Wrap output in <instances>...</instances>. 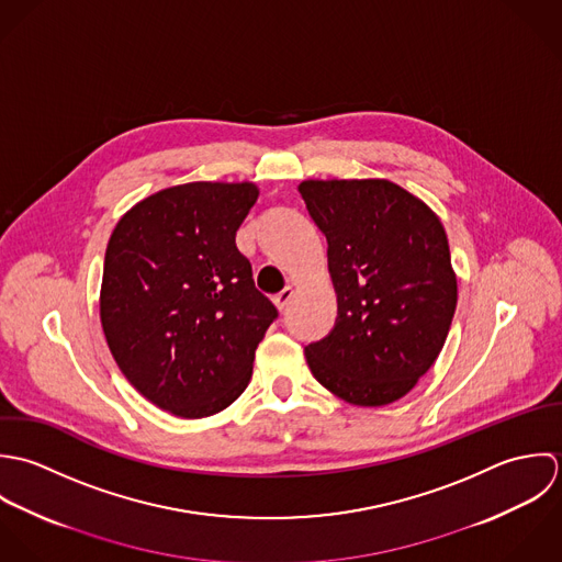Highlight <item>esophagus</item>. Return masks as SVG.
Listing matches in <instances>:
<instances>
[{"instance_id":"esophagus-1","label":"esophagus","mask_w":562,"mask_h":562,"mask_svg":"<svg viewBox=\"0 0 562 562\" xmlns=\"http://www.w3.org/2000/svg\"><path fill=\"white\" fill-rule=\"evenodd\" d=\"M293 295H295V291H293V286H286L284 291H280L276 297H273V304L280 308V311H284L286 306H289V302L293 300Z\"/></svg>"}]
</instances>
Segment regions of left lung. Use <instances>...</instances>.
Instances as JSON below:
<instances>
[{
	"label": "left lung",
	"instance_id": "1",
	"mask_svg": "<svg viewBox=\"0 0 562 562\" xmlns=\"http://www.w3.org/2000/svg\"><path fill=\"white\" fill-rule=\"evenodd\" d=\"M300 193L328 238L335 330L306 347L322 386L342 402L386 406L439 358L458 302L437 213L384 178L304 180Z\"/></svg>",
	"mask_w": 562,
	"mask_h": 562
}]
</instances>
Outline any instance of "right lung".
<instances>
[{
  "instance_id": "right-lung-1",
  "label": "right lung",
  "mask_w": 562,
  "mask_h": 562,
  "mask_svg": "<svg viewBox=\"0 0 562 562\" xmlns=\"http://www.w3.org/2000/svg\"><path fill=\"white\" fill-rule=\"evenodd\" d=\"M254 182H189L136 202L114 225L100 319L114 362L154 406L204 419L249 384L278 317L236 247Z\"/></svg>"
}]
</instances>
